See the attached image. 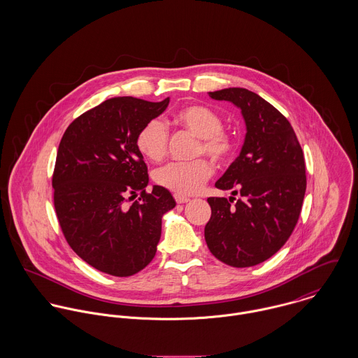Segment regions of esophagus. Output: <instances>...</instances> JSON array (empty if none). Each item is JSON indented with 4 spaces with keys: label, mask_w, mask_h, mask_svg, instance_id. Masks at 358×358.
I'll return each instance as SVG.
<instances>
[{
    "label": "esophagus",
    "mask_w": 358,
    "mask_h": 358,
    "mask_svg": "<svg viewBox=\"0 0 358 358\" xmlns=\"http://www.w3.org/2000/svg\"><path fill=\"white\" fill-rule=\"evenodd\" d=\"M173 197H175V200H176L178 204H186V203L190 201L189 197H185V196H180V194H175Z\"/></svg>",
    "instance_id": "esophagus-1"
}]
</instances>
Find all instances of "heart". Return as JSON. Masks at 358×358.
<instances>
[{"instance_id": "1", "label": "heart", "mask_w": 358, "mask_h": 358, "mask_svg": "<svg viewBox=\"0 0 358 358\" xmlns=\"http://www.w3.org/2000/svg\"><path fill=\"white\" fill-rule=\"evenodd\" d=\"M172 122L199 138L194 155L206 154L217 164H226L236 153L234 136L223 129L222 117L204 106H187L178 110ZM168 129L159 120H152L143 125L136 136L139 152L150 161H161L168 150ZM213 168L205 158L190 162H169L154 172V180L180 196L197 193L212 176Z\"/></svg>"}]
</instances>
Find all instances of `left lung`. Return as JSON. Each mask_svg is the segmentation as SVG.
I'll use <instances>...</instances> for the list:
<instances>
[{
	"instance_id": "8db88e82",
	"label": "left lung",
	"mask_w": 358,
	"mask_h": 358,
	"mask_svg": "<svg viewBox=\"0 0 358 358\" xmlns=\"http://www.w3.org/2000/svg\"><path fill=\"white\" fill-rule=\"evenodd\" d=\"M241 108L247 125L241 153L215 183L241 199L209 197L205 241L210 254L233 267L271 257L292 234L306 193L305 157L289 121L245 88L208 92Z\"/></svg>"
}]
</instances>
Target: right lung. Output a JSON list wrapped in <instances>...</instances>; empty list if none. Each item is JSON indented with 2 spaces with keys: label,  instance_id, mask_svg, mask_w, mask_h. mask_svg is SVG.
<instances>
[{
  "label": "right lung",
  "instance_id": "obj_1",
  "mask_svg": "<svg viewBox=\"0 0 358 358\" xmlns=\"http://www.w3.org/2000/svg\"><path fill=\"white\" fill-rule=\"evenodd\" d=\"M168 103L107 99L77 117L60 141L52 175L60 229L77 255L110 275H134L153 260L162 215L176 205L161 186L146 192L148 166L136 146L139 131Z\"/></svg>",
  "mask_w": 358,
  "mask_h": 358
}]
</instances>
